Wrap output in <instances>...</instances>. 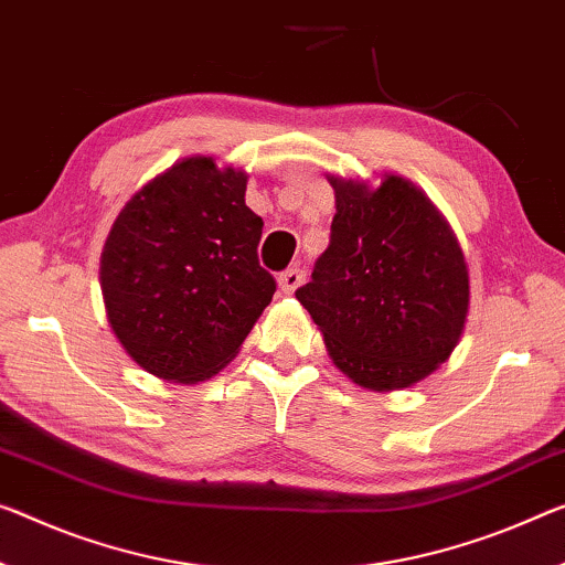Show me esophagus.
I'll return each mask as SVG.
<instances>
[{
    "label": "esophagus",
    "mask_w": 565,
    "mask_h": 565,
    "mask_svg": "<svg viewBox=\"0 0 565 565\" xmlns=\"http://www.w3.org/2000/svg\"><path fill=\"white\" fill-rule=\"evenodd\" d=\"M277 282H280V290L285 295H292L302 282H306V270H302V267H290V270H285L280 275V280H277Z\"/></svg>",
    "instance_id": "esophagus-1"
}]
</instances>
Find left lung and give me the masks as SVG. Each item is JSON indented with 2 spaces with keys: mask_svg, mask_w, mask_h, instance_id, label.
I'll return each instance as SVG.
<instances>
[{
  "mask_svg": "<svg viewBox=\"0 0 565 565\" xmlns=\"http://www.w3.org/2000/svg\"><path fill=\"white\" fill-rule=\"evenodd\" d=\"M331 242L295 298L345 376L373 392L422 381L465 331L470 277L429 196L388 173L381 186L331 179Z\"/></svg>",
  "mask_w": 565,
  "mask_h": 565,
  "instance_id": "1",
  "label": "left lung"
}]
</instances>
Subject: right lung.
<instances>
[{
  "label": "right lung",
  "mask_w": 565,
  "mask_h": 565,
  "mask_svg": "<svg viewBox=\"0 0 565 565\" xmlns=\"http://www.w3.org/2000/svg\"><path fill=\"white\" fill-rule=\"evenodd\" d=\"M245 192V171L189 156L136 192L113 222L100 255L108 323L153 376L212 379L270 306L275 277L257 259L263 220Z\"/></svg>",
  "instance_id": "right-lung-1"
}]
</instances>
